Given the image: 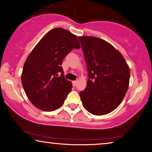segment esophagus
Returning a JSON list of instances; mask_svg holds the SVG:
<instances>
[{
    "label": "esophagus",
    "instance_id": "obj_1",
    "mask_svg": "<svg viewBox=\"0 0 152 152\" xmlns=\"http://www.w3.org/2000/svg\"><path fill=\"white\" fill-rule=\"evenodd\" d=\"M72 86H75L76 85V83H77V82H76V81H72Z\"/></svg>",
    "mask_w": 152,
    "mask_h": 152
}]
</instances>
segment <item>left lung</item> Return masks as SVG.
<instances>
[{"instance_id":"left-lung-1","label":"left lung","mask_w":152,"mask_h":152,"mask_svg":"<svg viewBox=\"0 0 152 152\" xmlns=\"http://www.w3.org/2000/svg\"><path fill=\"white\" fill-rule=\"evenodd\" d=\"M88 72L86 87L80 93L82 105L94 115L115 110L129 86L130 68L122 54L99 37L80 36Z\"/></svg>"}]
</instances>
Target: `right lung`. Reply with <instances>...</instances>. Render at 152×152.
Instances as JSON below:
<instances>
[{
  "label": "right lung",
  "mask_w": 152,
  "mask_h": 152,
  "mask_svg": "<svg viewBox=\"0 0 152 152\" xmlns=\"http://www.w3.org/2000/svg\"><path fill=\"white\" fill-rule=\"evenodd\" d=\"M73 48H80L77 37L66 29L56 28L42 37L27 57L21 80L35 107L52 112L64 103L72 84L64 77L62 61Z\"/></svg>",
  "instance_id": "obj_1"
}]
</instances>
